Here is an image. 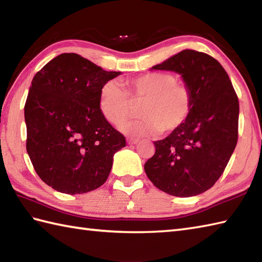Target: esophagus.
Returning <instances> with one entry per match:
<instances>
[{"instance_id": "esophagus-1", "label": "esophagus", "mask_w": 262, "mask_h": 262, "mask_svg": "<svg viewBox=\"0 0 262 262\" xmlns=\"http://www.w3.org/2000/svg\"><path fill=\"white\" fill-rule=\"evenodd\" d=\"M138 138H134V137H128L127 138V143L128 144H137L138 143Z\"/></svg>"}]
</instances>
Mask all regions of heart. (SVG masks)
Masks as SVG:
<instances>
[{
    "instance_id": "heart-1",
    "label": "heart",
    "mask_w": 262,
    "mask_h": 262,
    "mask_svg": "<svg viewBox=\"0 0 262 262\" xmlns=\"http://www.w3.org/2000/svg\"><path fill=\"white\" fill-rule=\"evenodd\" d=\"M170 72H148L126 82L108 81L99 94V110L111 125L118 126L133 114L134 103H142V119L121 126L129 135L170 134L188 120L193 105L191 89Z\"/></svg>"
}]
</instances>
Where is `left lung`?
Instances as JSON below:
<instances>
[{
	"instance_id": "1",
	"label": "left lung",
	"mask_w": 262,
	"mask_h": 262,
	"mask_svg": "<svg viewBox=\"0 0 262 262\" xmlns=\"http://www.w3.org/2000/svg\"><path fill=\"white\" fill-rule=\"evenodd\" d=\"M152 70L181 74L192 91L193 105L181 128L154 142L155 153L144 170L160 190L196 196L220 179L236 146L237 96L223 66L202 52L186 49Z\"/></svg>"
}]
</instances>
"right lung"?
Listing matches in <instances>:
<instances>
[{"mask_svg": "<svg viewBox=\"0 0 262 262\" xmlns=\"http://www.w3.org/2000/svg\"><path fill=\"white\" fill-rule=\"evenodd\" d=\"M119 74L64 53L33 76L25 104L27 152L55 190L85 193L108 179L114 154L126 140L100 113L99 94Z\"/></svg>", "mask_w": 262, "mask_h": 262, "instance_id": "add662e5", "label": "right lung"}]
</instances>
